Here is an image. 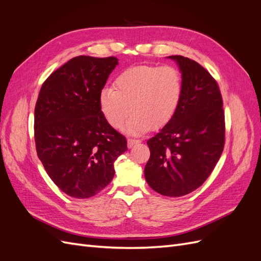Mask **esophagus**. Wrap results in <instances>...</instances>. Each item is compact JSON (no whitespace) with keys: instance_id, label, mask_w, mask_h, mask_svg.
Instances as JSON below:
<instances>
[{"instance_id":"obj_1","label":"esophagus","mask_w":261,"mask_h":261,"mask_svg":"<svg viewBox=\"0 0 261 261\" xmlns=\"http://www.w3.org/2000/svg\"><path fill=\"white\" fill-rule=\"evenodd\" d=\"M139 144H140V140H138V139H133V138L127 139V147L128 148H133L134 146L139 145Z\"/></svg>"}]
</instances>
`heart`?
Instances as JSON below:
<instances>
[{
  "label": "heart",
  "instance_id": "b5f03b06",
  "mask_svg": "<svg viewBox=\"0 0 261 261\" xmlns=\"http://www.w3.org/2000/svg\"><path fill=\"white\" fill-rule=\"evenodd\" d=\"M183 97V78L173 66L143 65L124 70L113 82V88L99 93V109L113 128L120 129L130 110L134 112L126 132L139 135L151 126L159 129L175 116Z\"/></svg>",
  "mask_w": 261,
  "mask_h": 261
}]
</instances>
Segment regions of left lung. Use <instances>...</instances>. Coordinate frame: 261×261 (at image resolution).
<instances>
[{"label":"left lung","instance_id":"obj_1","mask_svg":"<svg viewBox=\"0 0 261 261\" xmlns=\"http://www.w3.org/2000/svg\"><path fill=\"white\" fill-rule=\"evenodd\" d=\"M183 78V97L173 120L147 141L145 177L153 191L180 197L203 184L224 147V113L217 82L198 63L171 55Z\"/></svg>","mask_w":261,"mask_h":261}]
</instances>
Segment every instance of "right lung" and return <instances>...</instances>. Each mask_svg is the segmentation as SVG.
Returning <instances> with one entry per match:
<instances>
[{"label": "right lung", "instance_id": "add662e5", "mask_svg": "<svg viewBox=\"0 0 261 261\" xmlns=\"http://www.w3.org/2000/svg\"><path fill=\"white\" fill-rule=\"evenodd\" d=\"M118 64L114 57L81 55L53 72L35 108L38 158L62 192L85 199L114 176V161L127 150L126 138L101 114L99 93Z\"/></svg>", "mask_w": 261, "mask_h": 261}]
</instances>
